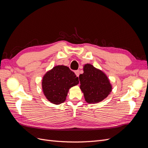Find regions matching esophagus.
Listing matches in <instances>:
<instances>
[{
    "mask_svg": "<svg viewBox=\"0 0 148 148\" xmlns=\"http://www.w3.org/2000/svg\"><path fill=\"white\" fill-rule=\"evenodd\" d=\"M75 73L76 75H77V77H79V70L75 71Z\"/></svg>",
    "mask_w": 148,
    "mask_h": 148,
    "instance_id": "34e87169",
    "label": "esophagus"
}]
</instances>
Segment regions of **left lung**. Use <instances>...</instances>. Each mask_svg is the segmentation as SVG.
<instances>
[{
	"label": "left lung",
	"mask_w": 148,
	"mask_h": 148,
	"mask_svg": "<svg viewBox=\"0 0 148 148\" xmlns=\"http://www.w3.org/2000/svg\"><path fill=\"white\" fill-rule=\"evenodd\" d=\"M83 73L80 74L79 88L85 101L89 104L100 102L110 95L112 86L105 73L90 64L83 66Z\"/></svg>",
	"instance_id": "obj_1"
}]
</instances>
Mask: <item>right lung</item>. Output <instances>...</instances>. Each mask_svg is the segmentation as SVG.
Here are the masks:
<instances>
[{
  "label": "right lung",
  "mask_w": 148,
  "mask_h": 148,
  "mask_svg": "<svg viewBox=\"0 0 148 148\" xmlns=\"http://www.w3.org/2000/svg\"><path fill=\"white\" fill-rule=\"evenodd\" d=\"M78 83V78L68 66L57 65L44 75L42 89L46 99L58 105L66 100L70 88Z\"/></svg>",
  "instance_id": "add662e5"
}]
</instances>
